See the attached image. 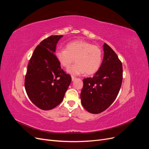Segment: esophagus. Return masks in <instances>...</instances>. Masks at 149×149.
<instances>
[{"label":"esophagus","instance_id":"obj_1","mask_svg":"<svg viewBox=\"0 0 149 149\" xmlns=\"http://www.w3.org/2000/svg\"><path fill=\"white\" fill-rule=\"evenodd\" d=\"M76 79V78L75 77V76H71V79H72V81H74Z\"/></svg>","mask_w":149,"mask_h":149}]
</instances>
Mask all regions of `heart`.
Instances as JSON below:
<instances>
[{"label":"heart","mask_w":149,"mask_h":149,"mask_svg":"<svg viewBox=\"0 0 149 149\" xmlns=\"http://www.w3.org/2000/svg\"><path fill=\"white\" fill-rule=\"evenodd\" d=\"M55 56L59 63L65 68L71 66L67 72L71 75L86 73L93 74L98 71L102 62V51L97 46L83 40H76L66 45V49H58Z\"/></svg>","instance_id":"b5f03b06"}]
</instances>
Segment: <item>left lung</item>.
I'll use <instances>...</instances> for the list:
<instances>
[{"instance_id":"obj_1","label":"left lung","mask_w":149,"mask_h":149,"mask_svg":"<svg viewBox=\"0 0 149 149\" xmlns=\"http://www.w3.org/2000/svg\"><path fill=\"white\" fill-rule=\"evenodd\" d=\"M103 49L100 69L93 77L83 79L80 95L83 106L92 114L101 113L112 104L123 81V65L118 55L106 43Z\"/></svg>"}]
</instances>
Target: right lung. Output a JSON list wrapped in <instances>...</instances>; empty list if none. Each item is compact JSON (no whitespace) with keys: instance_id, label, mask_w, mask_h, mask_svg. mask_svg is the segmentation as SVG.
Returning <instances> with one entry per match:
<instances>
[{"instance_id":"1","label":"right lung","mask_w":149,"mask_h":149,"mask_svg":"<svg viewBox=\"0 0 149 149\" xmlns=\"http://www.w3.org/2000/svg\"><path fill=\"white\" fill-rule=\"evenodd\" d=\"M63 35H52L36 47L28 65L25 78L26 94L34 104L45 111L62 102L71 81V76L61 68L55 53Z\"/></svg>"}]
</instances>
